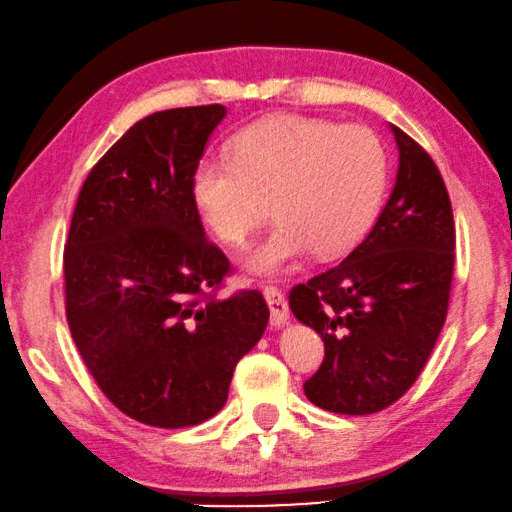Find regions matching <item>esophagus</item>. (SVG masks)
Returning a JSON list of instances; mask_svg holds the SVG:
<instances>
[{"label": "esophagus", "mask_w": 512, "mask_h": 512, "mask_svg": "<svg viewBox=\"0 0 512 512\" xmlns=\"http://www.w3.org/2000/svg\"><path fill=\"white\" fill-rule=\"evenodd\" d=\"M263 295H265L267 306H270L272 325H274V327L286 325L288 318H290V311H288V302H286V297H283L281 290L274 288V286H265Z\"/></svg>", "instance_id": "1"}]
</instances>
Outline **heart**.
<instances>
[{
    "instance_id": "b5f03b06",
    "label": "heart",
    "mask_w": 512,
    "mask_h": 512,
    "mask_svg": "<svg viewBox=\"0 0 512 512\" xmlns=\"http://www.w3.org/2000/svg\"><path fill=\"white\" fill-rule=\"evenodd\" d=\"M387 174V151L368 128L281 114L242 130L231 155L203 157L192 201L229 247L267 222L272 201L279 224L247 267L274 277L313 251L338 256L355 247L375 224Z\"/></svg>"
}]
</instances>
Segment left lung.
Masks as SVG:
<instances>
[{"label":"left lung","instance_id":"8db88e82","mask_svg":"<svg viewBox=\"0 0 512 512\" xmlns=\"http://www.w3.org/2000/svg\"><path fill=\"white\" fill-rule=\"evenodd\" d=\"M391 132L398 176L371 233L288 295L293 316L325 341L306 398L336 414H375L412 387L451 297L455 224L444 178L410 135Z\"/></svg>","mask_w":512,"mask_h":512}]
</instances>
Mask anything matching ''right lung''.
<instances>
[{
  "label": "right lung",
  "mask_w": 512,
  "mask_h": 512,
  "mask_svg": "<svg viewBox=\"0 0 512 512\" xmlns=\"http://www.w3.org/2000/svg\"><path fill=\"white\" fill-rule=\"evenodd\" d=\"M224 116V105H201L137 121L86 176L70 222V334L100 391L153 428L222 410L235 364L270 320L258 290L217 297L231 263L192 201V174Z\"/></svg>",
  "instance_id": "add662e5"
}]
</instances>
